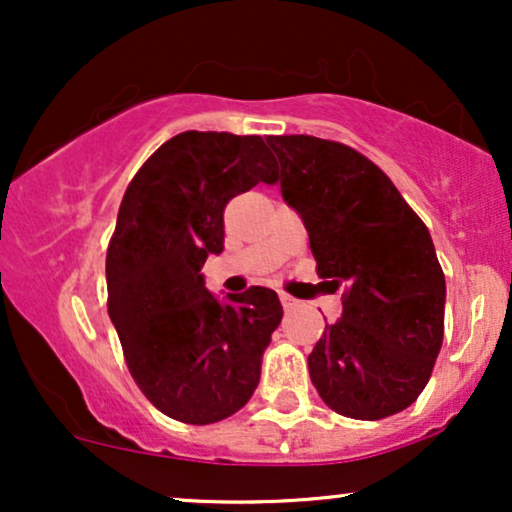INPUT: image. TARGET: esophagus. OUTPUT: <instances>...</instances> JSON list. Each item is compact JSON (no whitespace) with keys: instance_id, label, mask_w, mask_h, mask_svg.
Here are the masks:
<instances>
[{"instance_id":"34e87169","label":"esophagus","mask_w":512,"mask_h":512,"mask_svg":"<svg viewBox=\"0 0 512 512\" xmlns=\"http://www.w3.org/2000/svg\"><path fill=\"white\" fill-rule=\"evenodd\" d=\"M279 301H281V305H284L286 310H291V308H296L298 305V301L293 296H289V293H284V291H279Z\"/></svg>"}]
</instances>
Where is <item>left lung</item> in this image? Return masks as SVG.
<instances>
[{"label": "left lung", "instance_id": "obj_1", "mask_svg": "<svg viewBox=\"0 0 512 512\" xmlns=\"http://www.w3.org/2000/svg\"><path fill=\"white\" fill-rule=\"evenodd\" d=\"M267 144L317 274L332 291L344 289L342 317L308 356L317 395L361 421L407 409L431 378L445 327V276L426 223L351 146L308 134Z\"/></svg>", "mask_w": 512, "mask_h": 512}]
</instances>
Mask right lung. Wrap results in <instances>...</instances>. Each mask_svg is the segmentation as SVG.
<instances>
[{"mask_svg": "<svg viewBox=\"0 0 512 512\" xmlns=\"http://www.w3.org/2000/svg\"><path fill=\"white\" fill-rule=\"evenodd\" d=\"M262 137L182 132L129 182L105 257L108 315L134 383L182 424H216L248 404L279 327L264 286L207 291L202 267L223 250V209L257 182H276Z\"/></svg>", "mask_w": 512, "mask_h": 512, "instance_id": "right-lung-1", "label": "right lung"}]
</instances>
